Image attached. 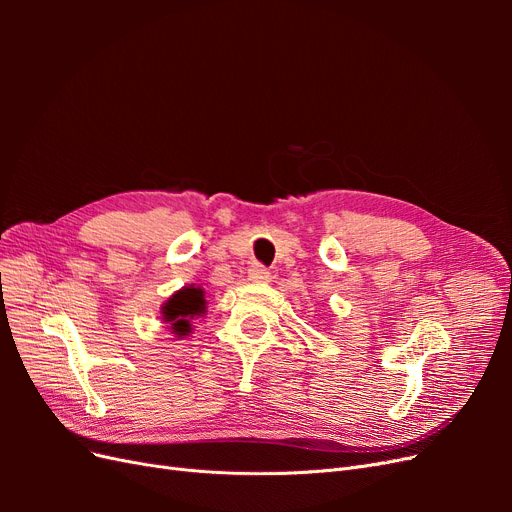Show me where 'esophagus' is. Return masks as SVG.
<instances>
[{
	"mask_svg": "<svg viewBox=\"0 0 512 512\" xmlns=\"http://www.w3.org/2000/svg\"><path fill=\"white\" fill-rule=\"evenodd\" d=\"M247 277H250V282H256V284H265L271 280V273L262 267V265H252L250 269H247Z\"/></svg>",
	"mask_w": 512,
	"mask_h": 512,
	"instance_id": "1",
	"label": "esophagus"
}]
</instances>
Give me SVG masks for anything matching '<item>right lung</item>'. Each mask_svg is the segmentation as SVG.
Returning a JSON list of instances; mask_svg holds the SVG:
<instances>
[{"label":"right lung","instance_id":"1","mask_svg":"<svg viewBox=\"0 0 512 512\" xmlns=\"http://www.w3.org/2000/svg\"><path fill=\"white\" fill-rule=\"evenodd\" d=\"M205 312H207L205 290L194 284L183 286L181 290L170 294L160 307L162 322L170 329V333L179 339L192 333V320L198 316H205Z\"/></svg>","mask_w":512,"mask_h":512}]
</instances>
